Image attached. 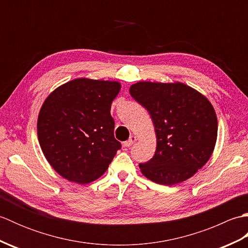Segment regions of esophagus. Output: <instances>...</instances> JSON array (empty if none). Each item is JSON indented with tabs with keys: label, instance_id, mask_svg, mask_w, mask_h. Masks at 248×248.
Wrapping results in <instances>:
<instances>
[{
	"label": "esophagus",
	"instance_id": "obj_1",
	"mask_svg": "<svg viewBox=\"0 0 248 248\" xmlns=\"http://www.w3.org/2000/svg\"><path fill=\"white\" fill-rule=\"evenodd\" d=\"M135 141H136V138H135V136H131V138H130L127 141H124V147H127V148H128V147L132 146V145L135 143Z\"/></svg>",
	"mask_w": 248,
	"mask_h": 248
}]
</instances>
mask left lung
I'll use <instances>...</instances> for the list:
<instances>
[{
    "label": "left lung",
    "mask_w": 248,
    "mask_h": 248,
    "mask_svg": "<svg viewBox=\"0 0 248 248\" xmlns=\"http://www.w3.org/2000/svg\"><path fill=\"white\" fill-rule=\"evenodd\" d=\"M130 94L151 116L156 149L140 163L143 175L163 186L191 178L211 156L217 138V118L209 100L183 83L138 82Z\"/></svg>",
    "instance_id": "1"
}]
</instances>
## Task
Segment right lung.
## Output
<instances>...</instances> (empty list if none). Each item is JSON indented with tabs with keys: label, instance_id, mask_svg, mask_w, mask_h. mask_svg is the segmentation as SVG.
Returning a JSON list of instances; mask_svg holds the SVG:
<instances>
[{
	"label": "right lung",
	"instance_id": "1",
	"mask_svg": "<svg viewBox=\"0 0 248 248\" xmlns=\"http://www.w3.org/2000/svg\"><path fill=\"white\" fill-rule=\"evenodd\" d=\"M120 87L116 81L76 78L45 100L37 134L46 161L62 178L87 184L107 171L121 148L110 116Z\"/></svg>",
	"mask_w": 248,
	"mask_h": 248
}]
</instances>
